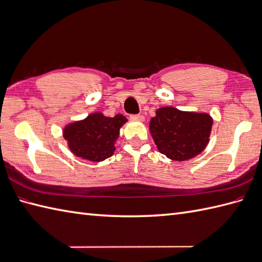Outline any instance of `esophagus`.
Returning a JSON list of instances; mask_svg holds the SVG:
<instances>
[{"label":"esophagus","instance_id":"1","mask_svg":"<svg viewBox=\"0 0 262 262\" xmlns=\"http://www.w3.org/2000/svg\"><path fill=\"white\" fill-rule=\"evenodd\" d=\"M130 119L132 120H137V121H143L144 116H142V115H130Z\"/></svg>","mask_w":262,"mask_h":262}]
</instances>
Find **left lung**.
Wrapping results in <instances>:
<instances>
[{
	"label": "left lung",
	"instance_id": "left-lung-1",
	"mask_svg": "<svg viewBox=\"0 0 262 262\" xmlns=\"http://www.w3.org/2000/svg\"><path fill=\"white\" fill-rule=\"evenodd\" d=\"M212 124L208 114L163 107L150 119L149 130L160 153L173 161H186L208 145Z\"/></svg>",
	"mask_w": 262,
	"mask_h": 262
}]
</instances>
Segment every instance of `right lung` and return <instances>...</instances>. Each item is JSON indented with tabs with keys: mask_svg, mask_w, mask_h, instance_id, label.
Here are the masks:
<instances>
[{
	"mask_svg": "<svg viewBox=\"0 0 262 262\" xmlns=\"http://www.w3.org/2000/svg\"><path fill=\"white\" fill-rule=\"evenodd\" d=\"M126 121L123 115L106 117L101 113L90 114L86 119L66 126L63 137L76 156L91 162H101L113 156L114 143Z\"/></svg>",
	"mask_w": 262,
	"mask_h": 262,
	"instance_id": "right-lung-1",
	"label": "right lung"
}]
</instances>
